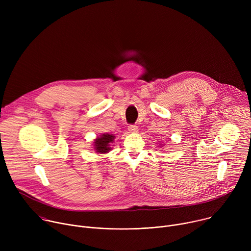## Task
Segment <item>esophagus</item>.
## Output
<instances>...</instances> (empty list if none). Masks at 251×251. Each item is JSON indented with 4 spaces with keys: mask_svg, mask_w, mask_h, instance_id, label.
<instances>
[{
    "mask_svg": "<svg viewBox=\"0 0 251 251\" xmlns=\"http://www.w3.org/2000/svg\"><path fill=\"white\" fill-rule=\"evenodd\" d=\"M128 130L130 132H137L138 131V127L136 125H129L128 126Z\"/></svg>",
    "mask_w": 251,
    "mask_h": 251,
    "instance_id": "esophagus-1",
    "label": "esophagus"
}]
</instances>
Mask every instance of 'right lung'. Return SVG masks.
Listing matches in <instances>:
<instances>
[{"label":"right lung","mask_w":251,"mask_h":251,"mask_svg":"<svg viewBox=\"0 0 251 251\" xmlns=\"http://www.w3.org/2000/svg\"><path fill=\"white\" fill-rule=\"evenodd\" d=\"M114 140L113 135L109 134H103L101 137H98L94 141L95 150L98 153H107L110 150V143H112Z\"/></svg>","instance_id":"1"}]
</instances>
